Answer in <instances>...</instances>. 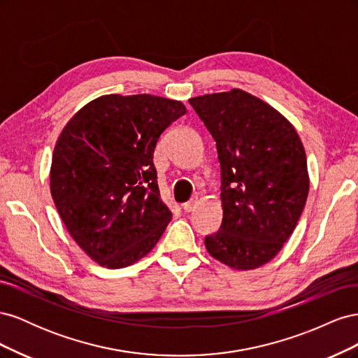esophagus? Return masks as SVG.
<instances>
[{
    "mask_svg": "<svg viewBox=\"0 0 358 358\" xmlns=\"http://www.w3.org/2000/svg\"><path fill=\"white\" fill-rule=\"evenodd\" d=\"M197 203H199V200H197V199H192V200L187 201L185 204H183V210H185V212H191V210H194V208H196Z\"/></svg>",
    "mask_w": 358,
    "mask_h": 358,
    "instance_id": "obj_1",
    "label": "esophagus"
}]
</instances>
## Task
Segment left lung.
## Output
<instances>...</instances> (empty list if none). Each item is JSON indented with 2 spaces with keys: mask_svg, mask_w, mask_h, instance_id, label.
<instances>
[{
  "mask_svg": "<svg viewBox=\"0 0 358 358\" xmlns=\"http://www.w3.org/2000/svg\"><path fill=\"white\" fill-rule=\"evenodd\" d=\"M221 162L222 224L208 252L234 270L273 259L294 231L309 192L306 152L288 119L243 90L189 99Z\"/></svg>",
  "mask_w": 358,
  "mask_h": 358,
  "instance_id": "obj_1",
  "label": "left lung"
}]
</instances>
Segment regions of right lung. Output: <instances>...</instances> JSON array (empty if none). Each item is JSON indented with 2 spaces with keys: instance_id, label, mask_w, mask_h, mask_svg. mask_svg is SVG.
<instances>
[{
  "instance_id": "right-lung-1",
  "label": "right lung",
  "mask_w": 358,
  "mask_h": 358,
  "mask_svg": "<svg viewBox=\"0 0 358 358\" xmlns=\"http://www.w3.org/2000/svg\"><path fill=\"white\" fill-rule=\"evenodd\" d=\"M187 107L150 94L101 95L62 128L50 194L64 225L96 264L122 268L150 252L171 220L154 150Z\"/></svg>"
}]
</instances>
